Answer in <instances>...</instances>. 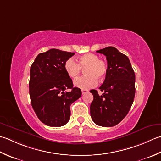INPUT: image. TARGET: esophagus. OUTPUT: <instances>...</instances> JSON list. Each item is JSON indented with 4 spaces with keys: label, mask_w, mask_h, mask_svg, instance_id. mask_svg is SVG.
<instances>
[{
    "label": "esophagus",
    "mask_w": 161,
    "mask_h": 161,
    "mask_svg": "<svg viewBox=\"0 0 161 161\" xmlns=\"http://www.w3.org/2000/svg\"><path fill=\"white\" fill-rule=\"evenodd\" d=\"M89 92V90H82V94H85V93H86V92Z\"/></svg>",
    "instance_id": "34e87169"
}]
</instances>
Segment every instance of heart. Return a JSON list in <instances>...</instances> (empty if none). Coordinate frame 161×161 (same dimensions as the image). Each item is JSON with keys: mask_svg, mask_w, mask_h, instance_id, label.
I'll return each mask as SVG.
<instances>
[{"mask_svg": "<svg viewBox=\"0 0 161 161\" xmlns=\"http://www.w3.org/2000/svg\"><path fill=\"white\" fill-rule=\"evenodd\" d=\"M77 62L74 58H69L65 62L64 69L68 76L75 78L78 76L82 69H84L85 76L77 78L74 84L83 90L96 86L98 80H102L108 72L107 62L99 59L94 53H85L77 58Z\"/></svg>", "mask_w": 161, "mask_h": 161, "instance_id": "heart-1", "label": "heart"}]
</instances>
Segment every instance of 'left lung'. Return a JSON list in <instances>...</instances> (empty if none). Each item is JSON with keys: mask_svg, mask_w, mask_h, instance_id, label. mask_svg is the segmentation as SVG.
<instances>
[{"mask_svg": "<svg viewBox=\"0 0 161 161\" xmlns=\"http://www.w3.org/2000/svg\"><path fill=\"white\" fill-rule=\"evenodd\" d=\"M106 55L108 72L99 90H90L94 99L90 105L92 119L97 125H117L129 113L136 93V76L129 58L113 47L97 51Z\"/></svg>", "mask_w": 161, "mask_h": 161, "instance_id": "8db88e82", "label": "left lung"}]
</instances>
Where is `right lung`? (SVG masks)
Wrapping results in <instances>:
<instances>
[{"label":"right lung","instance_id":"obj_1","mask_svg":"<svg viewBox=\"0 0 161 161\" xmlns=\"http://www.w3.org/2000/svg\"><path fill=\"white\" fill-rule=\"evenodd\" d=\"M74 53L52 48L39 53L30 71L29 93L37 117L49 126L59 127L70 119V106L81 97V90L73 87L64 63Z\"/></svg>","mask_w":161,"mask_h":161}]
</instances>
